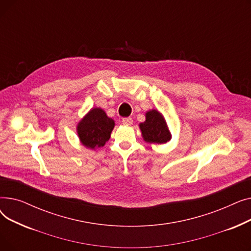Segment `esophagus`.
<instances>
[{"label": "esophagus", "instance_id": "obj_1", "mask_svg": "<svg viewBox=\"0 0 251 251\" xmlns=\"http://www.w3.org/2000/svg\"><path fill=\"white\" fill-rule=\"evenodd\" d=\"M122 123H123L124 125H132L133 120H132V118H130V117H128V118H123V119H122Z\"/></svg>", "mask_w": 251, "mask_h": 251}]
</instances>
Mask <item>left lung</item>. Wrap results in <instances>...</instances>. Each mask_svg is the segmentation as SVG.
<instances>
[{
    "label": "left lung",
    "mask_w": 251,
    "mask_h": 251,
    "mask_svg": "<svg viewBox=\"0 0 251 251\" xmlns=\"http://www.w3.org/2000/svg\"><path fill=\"white\" fill-rule=\"evenodd\" d=\"M146 122L139 125L144 140L150 143H166L171 139V133L160 112L151 110L146 114Z\"/></svg>",
    "instance_id": "1"
}]
</instances>
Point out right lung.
I'll use <instances>...</instances> for the list:
<instances>
[{"label":"right lung","instance_id":"right-lung-1","mask_svg":"<svg viewBox=\"0 0 251 251\" xmlns=\"http://www.w3.org/2000/svg\"><path fill=\"white\" fill-rule=\"evenodd\" d=\"M115 126L113 119L100 108L92 109L77 126V133L84 147L99 149L110 139Z\"/></svg>","mask_w":251,"mask_h":251}]
</instances>
